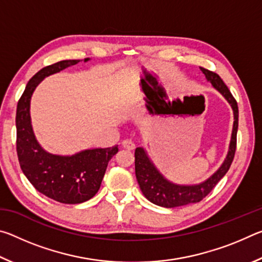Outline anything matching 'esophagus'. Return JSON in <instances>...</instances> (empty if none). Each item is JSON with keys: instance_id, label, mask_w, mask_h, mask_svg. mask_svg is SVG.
I'll list each match as a JSON object with an SVG mask.
<instances>
[{"instance_id": "1", "label": "esophagus", "mask_w": 262, "mask_h": 262, "mask_svg": "<svg viewBox=\"0 0 262 262\" xmlns=\"http://www.w3.org/2000/svg\"><path fill=\"white\" fill-rule=\"evenodd\" d=\"M122 147L125 149H128V150H133L135 148V144L132 140H123L122 141Z\"/></svg>"}]
</instances>
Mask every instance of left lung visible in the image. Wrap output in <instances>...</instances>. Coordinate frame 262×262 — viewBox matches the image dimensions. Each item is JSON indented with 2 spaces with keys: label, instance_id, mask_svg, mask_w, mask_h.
<instances>
[{
  "label": "left lung",
  "instance_id": "1",
  "mask_svg": "<svg viewBox=\"0 0 262 262\" xmlns=\"http://www.w3.org/2000/svg\"><path fill=\"white\" fill-rule=\"evenodd\" d=\"M201 72L206 75V78L209 81L212 86L217 91L221 92L222 96L229 101L233 110V128L231 141H230L229 151L225 158L224 163L217 170L210 178L199 185H177L168 181L167 179L159 173V171L150 161L147 152L143 148L135 149V174L137 183L145 198L154 205L165 207V208H174L180 206L190 205V203L200 202L209 194L212 188L215 187L217 183L223 178L225 173L229 171L231 163L233 161L234 152L237 147V130H238V105L236 99L228 86L225 85L222 78L214 72H210L206 68L200 67Z\"/></svg>",
  "mask_w": 262,
  "mask_h": 262
}]
</instances>
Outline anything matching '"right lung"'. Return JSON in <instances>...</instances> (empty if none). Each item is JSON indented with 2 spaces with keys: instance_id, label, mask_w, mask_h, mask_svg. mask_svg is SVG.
Here are the masks:
<instances>
[{
  "instance_id": "right-lung-1",
  "label": "right lung",
  "mask_w": 262,
  "mask_h": 262,
  "mask_svg": "<svg viewBox=\"0 0 262 262\" xmlns=\"http://www.w3.org/2000/svg\"><path fill=\"white\" fill-rule=\"evenodd\" d=\"M84 61H89V57ZM78 62L63 60L39 70L26 84L16 112V147L21 171L38 192L67 205L85 202L95 196L108 162L119 151L118 145H114L88 149L73 156H59L45 151L35 140L30 117V101L34 89L45 77Z\"/></svg>"
}]
</instances>
